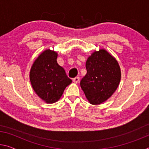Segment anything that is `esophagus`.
Returning a JSON list of instances; mask_svg holds the SVG:
<instances>
[{"instance_id":"34e87169","label":"esophagus","mask_w":149,"mask_h":149,"mask_svg":"<svg viewBox=\"0 0 149 149\" xmlns=\"http://www.w3.org/2000/svg\"><path fill=\"white\" fill-rule=\"evenodd\" d=\"M73 81H74V83L77 84L79 81V77H75V78L73 79Z\"/></svg>"}]
</instances>
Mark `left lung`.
I'll list each match as a JSON object with an SVG mask.
<instances>
[{
  "label": "left lung",
  "mask_w": 149,
  "mask_h": 149,
  "mask_svg": "<svg viewBox=\"0 0 149 149\" xmlns=\"http://www.w3.org/2000/svg\"><path fill=\"white\" fill-rule=\"evenodd\" d=\"M87 74L80 86L90 103L99 105L113 95L121 79L117 60L105 49L95 52L86 62Z\"/></svg>",
  "instance_id": "1"
}]
</instances>
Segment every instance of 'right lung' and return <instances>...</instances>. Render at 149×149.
<instances>
[{
	"label": "right lung",
	"instance_id": "obj_1",
	"mask_svg": "<svg viewBox=\"0 0 149 149\" xmlns=\"http://www.w3.org/2000/svg\"><path fill=\"white\" fill-rule=\"evenodd\" d=\"M58 54L47 49L39 56L32 66L30 82L37 95L46 103L57 101L68 85L72 83L64 69L57 62Z\"/></svg>",
	"mask_w": 149,
	"mask_h": 149
}]
</instances>
